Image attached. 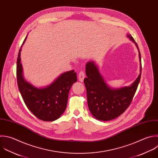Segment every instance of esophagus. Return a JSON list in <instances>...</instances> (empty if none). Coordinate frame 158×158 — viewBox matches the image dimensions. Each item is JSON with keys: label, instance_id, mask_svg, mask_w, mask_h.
I'll use <instances>...</instances> for the list:
<instances>
[{"label": "esophagus", "instance_id": "1", "mask_svg": "<svg viewBox=\"0 0 158 158\" xmlns=\"http://www.w3.org/2000/svg\"><path fill=\"white\" fill-rule=\"evenodd\" d=\"M85 77V75L83 72H80L78 74V80L80 82H83L84 80V78Z\"/></svg>", "mask_w": 158, "mask_h": 158}]
</instances>
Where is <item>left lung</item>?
Segmentation results:
<instances>
[{
	"mask_svg": "<svg viewBox=\"0 0 158 158\" xmlns=\"http://www.w3.org/2000/svg\"><path fill=\"white\" fill-rule=\"evenodd\" d=\"M127 37L136 46L140 62V73L130 86L111 88L105 81L94 61H89L86 64L87 77L84 79V83L86 89L88 106L91 114L98 120H110L124 112L130 106L139 84L141 74L140 52L133 37L129 34Z\"/></svg>",
	"mask_w": 158,
	"mask_h": 158,
	"instance_id": "1",
	"label": "left lung"
}]
</instances>
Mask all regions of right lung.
<instances>
[{
    "label": "right lung",
    "instance_id": "right-lung-1",
    "mask_svg": "<svg viewBox=\"0 0 158 158\" xmlns=\"http://www.w3.org/2000/svg\"><path fill=\"white\" fill-rule=\"evenodd\" d=\"M27 36L20 49L17 59L19 89L26 106L36 117L44 121H54L66 109L69 91L72 85L77 81V73L74 70L64 72L49 85L41 88L27 81L23 77L20 58L22 48Z\"/></svg>",
    "mask_w": 158,
    "mask_h": 158
}]
</instances>
